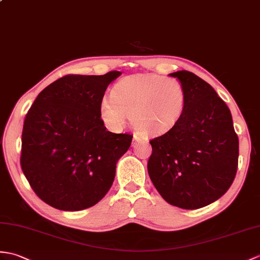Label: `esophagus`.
<instances>
[{
    "mask_svg": "<svg viewBox=\"0 0 260 260\" xmlns=\"http://www.w3.org/2000/svg\"><path fill=\"white\" fill-rule=\"evenodd\" d=\"M137 142H140V140H138V138L137 137H135L134 136V138H133V143H132V146H135V145H136V143Z\"/></svg>",
    "mask_w": 260,
    "mask_h": 260,
    "instance_id": "1",
    "label": "esophagus"
}]
</instances>
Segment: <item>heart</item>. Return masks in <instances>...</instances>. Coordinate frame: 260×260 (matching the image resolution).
Wrapping results in <instances>:
<instances>
[{
    "mask_svg": "<svg viewBox=\"0 0 260 260\" xmlns=\"http://www.w3.org/2000/svg\"><path fill=\"white\" fill-rule=\"evenodd\" d=\"M100 103V114L113 131L124 126L126 115L131 124L145 137L166 134L182 119L187 95L175 78L155 74H138L119 80L111 93Z\"/></svg>",
    "mask_w": 260,
    "mask_h": 260,
    "instance_id": "heart-1",
    "label": "heart"
}]
</instances>
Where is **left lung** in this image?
Returning a JSON list of instances; mask_svg holds the SVG:
<instances>
[{"mask_svg": "<svg viewBox=\"0 0 260 260\" xmlns=\"http://www.w3.org/2000/svg\"><path fill=\"white\" fill-rule=\"evenodd\" d=\"M176 77L187 103L179 123L150 141L148 175L165 201L197 209L219 199L236 176L239 143L226 103L207 82L188 71Z\"/></svg>", "mask_w": 260, "mask_h": 260, "instance_id": "1", "label": "left lung"}]
</instances>
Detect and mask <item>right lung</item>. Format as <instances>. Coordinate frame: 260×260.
I'll list each match as a JSON object with an SVG mask.
<instances>
[{
	"label": "right lung",
	"mask_w": 260,
	"mask_h": 260,
	"mask_svg": "<svg viewBox=\"0 0 260 260\" xmlns=\"http://www.w3.org/2000/svg\"><path fill=\"white\" fill-rule=\"evenodd\" d=\"M120 74L66 75L42 90L28 110L21 167L50 206L76 212L94 206L110 190L133 135L108 132L100 103Z\"/></svg>",
	"instance_id": "add662e5"
}]
</instances>
